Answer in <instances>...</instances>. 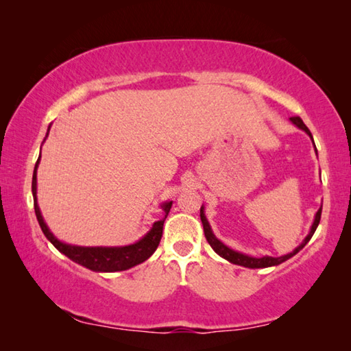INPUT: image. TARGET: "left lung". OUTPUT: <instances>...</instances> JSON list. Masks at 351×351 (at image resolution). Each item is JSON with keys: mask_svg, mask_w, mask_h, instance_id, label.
Returning a JSON list of instances; mask_svg holds the SVG:
<instances>
[{"mask_svg": "<svg viewBox=\"0 0 351 351\" xmlns=\"http://www.w3.org/2000/svg\"><path fill=\"white\" fill-rule=\"evenodd\" d=\"M291 122H293L295 127H299L300 130H304V132L313 139L311 132H310V130H308V127L305 125L304 121H302L300 117H297V116H295V117H291ZM313 142H314V141H313ZM314 148H316V145H314ZM316 153H317V152H316ZM320 215H322V206H320V209L317 210L316 217H314V223H313V226H311L310 234H308V235L305 237V240L302 241V245L297 246L293 252H289V254H287V255H282V257H268V255H265V257L257 258V257H251V255L237 252V251H234V249H230V247L226 246L224 243L219 241V240L217 239V237L213 235V232H212L210 224H209V221H207V218H206V215H204V207L201 206V209H199V217H201V223H203V228H204L206 240L209 241V245L212 246L213 251H215V252L219 255V257H223V258H226L228 261H230V263L245 266V268H252V269H255V268H269V266H277V265H280V263H283V261H287L288 258L293 257V255H295L297 252L300 251L302 247H304V246L306 245L308 241L311 240L313 234L316 232V229H317V226H319V221H320Z\"/></svg>", "mask_w": 351, "mask_h": 351, "instance_id": "left-lung-1", "label": "left lung"}]
</instances>
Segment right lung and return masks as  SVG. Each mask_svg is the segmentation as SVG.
<instances>
[{
  "label": "right lung",
  "instance_id": "right-lung-1",
  "mask_svg": "<svg viewBox=\"0 0 351 351\" xmlns=\"http://www.w3.org/2000/svg\"><path fill=\"white\" fill-rule=\"evenodd\" d=\"M41 153L38 156V161L35 164L34 169V176H32V195H34V209L35 215H37L38 224L41 230L47 240H49L52 245H54L58 251L66 255L75 263H79L85 268L96 271V272H116V271H125L133 268V266L142 263L148 257H152L153 252L156 251L159 246V241H161L162 237V226L165 218H167L169 212L171 209V203L173 201H167L161 207L164 210V218L159 219L153 224V228L148 230V232L142 237L139 241L133 243V245L128 246H119V247H85V246H74V245H66L54 237L51 232L49 228H47L43 217H41L40 207L37 203V169L40 164Z\"/></svg>",
  "mask_w": 351,
  "mask_h": 351
}]
</instances>
